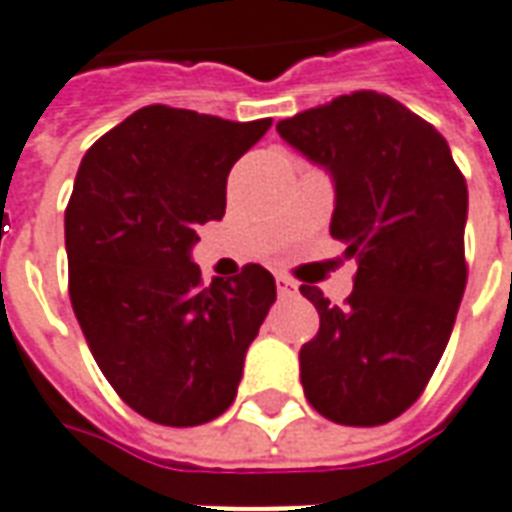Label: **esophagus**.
Masks as SVG:
<instances>
[{
	"instance_id": "1",
	"label": "esophagus",
	"mask_w": 512,
	"mask_h": 512,
	"mask_svg": "<svg viewBox=\"0 0 512 512\" xmlns=\"http://www.w3.org/2000/svg\"><path fill=\"white\" fill-rule=\"evenodd\" d=\"M277 291H280V296H296L299 293V285L291 280V277H277Z\"/></svg>"
}]
</instances>
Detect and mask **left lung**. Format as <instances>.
<instances>
[{
  "label": "left lung",
  "mask_w": 512,
  "mask_h": 512,
  "mask_svg": "<svg viewBox=\"0 0 512 512\" xmlns=\"http://www.w3.org/2000/svg\"><path fill=\"white\" fill-rule=\"evenodd\" d=\"M277 132L330 169V232L357 260L343 307L299 288L318 310L316 338L299 349L307 402L346 427L388 424L424 393L455 327L466 177L430 121L377 91L310 107Z\"/></svg>",
  "instance_id": "obj_1"
}]
</instances>
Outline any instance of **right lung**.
Here are the masks:
<instances>
[{"mask_svg": "<svg viewBox=\"0 0 512 512\" xmlns=\"http://www.w3.org/2000/svg\"><path fill=\"white\" fill-rule=\"evenodd\" d=\"M268 127L146 105L82 157L66 207L71 307L105 380L155 424H207L235 402L277 299L257 263L210 285L191 263L196 224L224 216L230 169Z\"/></svg>", "mask_w": 512, "mask_h": 512, "instance_id": "obj_1", "label": "right lung"}]
</instances>
